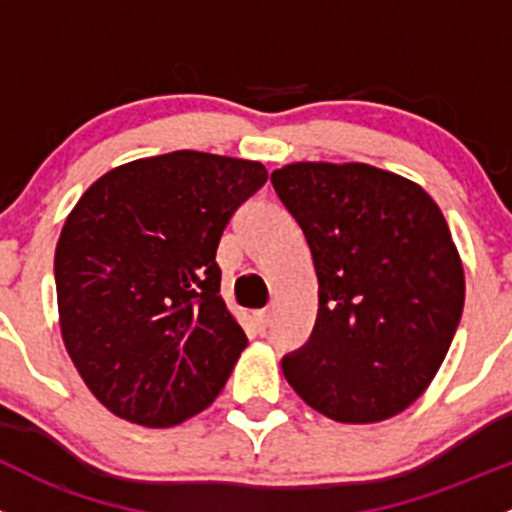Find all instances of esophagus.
Segmentation results:
<instances>
[{"instance_id":"1","label":"esophagus","mask_w":512,"mask_h":512,"mask_svg":"<svg viewBox=\"0 0 512 512\" xmlns=\"http://www.w3.org/2000/svg\"><path fill=\"white\" fill-rule=\"evenodd\" d=\"M252 320H255V325L260 327L262 332H265L267 325H270V310H257V312H252Z\"/></svg>"}]
</instances>
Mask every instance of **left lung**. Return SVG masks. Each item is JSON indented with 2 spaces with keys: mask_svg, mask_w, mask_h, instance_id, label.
<instances>
[{
  "mask_svg": "<svg viewBox=\"0 0 512 512\" xmlns=\"http://www.w3.org/2000/svg\"><path fill=\"white\" fill-rule=\"evenodd\" d=\"M270 180L317 275L315 330L282 360L285 380L335 423L395 418L428 390L463 315V260L438 202L365 162H292Z\"/></svg>",
  "mask_w": 512,
  "mask_h": 512,
  "instance_id": "left-lung-1",
  "label": "left lung"
}]
</instances>
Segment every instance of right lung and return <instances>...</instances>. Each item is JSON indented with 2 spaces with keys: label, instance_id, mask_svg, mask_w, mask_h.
I'll return each instance as SVG.
<instances>
[{
  "label": "right lung",
  "instance_id": "right-lung-1",
  "mask_svg": "<svg viewBox=\"0 0 512 512\" xmlns=\"http://www.w3.org/2000/svg\"><path fill=\"white\" fill-rule=\"evenodd\" d=\"M262 162L180 150L104 172L54 252L59 330L112 415L175 428L215 403L247 347L215 255Z\"/></svg>",
  "mask_w": 512,
  "mask_h": 512
}]
</instances>
